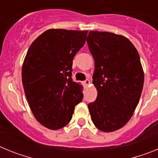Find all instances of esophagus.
Listing matches in <instances>:
<instances>
[{"label":"esophagus","instance_id":"esophagus-1","mask_svg":"<svg viewBox=\"0 0 158 158\" xmlns=\"http://www.w3.org/2000/svg\"><path fill=\"white\" fill-rule=\"evenodd\" d=\"M89 84H90V81H89V79H86V80L84 81V85H85V86L89 85Z\"/></svg>","mask_w":158,"mask_h":158}]
</instances>
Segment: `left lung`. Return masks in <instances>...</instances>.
I'll return each instance as SVG.
<instances>
[{"mask_svg":"<svg viewBox=\"0 0 158 158\" xmlns=\"http://www.w3.org/2000/svg\"><path fill=\"white\" fill-rule=\"evenodd\" d=\"M89 51L95 62L93 84L96 100L88 105L95 126L104 132L120 129L131 119L139 104L144 72L138 51L125 36L89 31Z\"/></svg>","mask_w":158,"mask_h":158,"instance_id":"left-lung-1","label":"left lung"}]
</instances>
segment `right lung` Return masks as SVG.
Masks as SVG:
<instances>
[{
    "label": "right lung",
    "mask_w": 158,
    "mask_h": 158,
    "mask_svg": "<svg viewBox=\"0 0 158 158\" xmlns=\"http://www.w3.org/2000/svg\"><path fill=\"white\" fill-rule=\"evenodd\" d=\"M88 31L49 29L34 40L22 66V83L36 120L50 130L66 126L83 98L73 81L75 54L85 45Z\"/></svg>",
    "instance_id": "obj_1"
}]
</instances>
